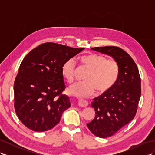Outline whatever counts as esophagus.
Instances as JSON below:
<instances>
[{
	"label": "esophagus",
	"instance_id": "esophagus-1",
	"mask_svg": "<svg viewBox=\"0 0 155 155\" xmlns=\"http://www.w3.org/2000/svg\"><path fill=\"white\" fill-rule=\"evenodd\" d=\"M88 105V102L85 101V100H78V106L81 107H85Z\"/></svg>",
	"mask_w": 155,
	"mask_h": 155
}]
</instances>
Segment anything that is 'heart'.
I'll list each match as a JSON object with an SVG mask.
<instances>
[{"mask_svg":"<svg viewBox=\"0 0 155 155\" xmlns=\"http://www.w3.org/2000/svg\"><path fill=\"white\" fill-rule=\"evenodd\" d=\"M80 61L89 72L85 78V82L76 83L68 88L70 95L87 98L94 94L96 90L104 93L115 85L120 76V66L116 60L107 59L103 55L89 54L81 57ZM75 70L76 64L72 59L63 64L61 74L68 83L74 82Z\"/></svg>","mask_w":155,"mask_h":155,"instance_id":"b5f03b06","label":"heart"}]
</instances>
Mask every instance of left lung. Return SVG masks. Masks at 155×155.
<instances>
[{"instance_id": "left-lung-1", "label": "left lung", "mask_w": 155, "mask_h": 155, "mask_svg": "<svg viewBox=\"0 0 155 155\" xmlns=\"http://www.w3.org/2000/svg\"><path fill=\"white\" fill-rule=\"evenodd\" d=\"M91 50L111 56L120 66L115 85L91 103L96 116L87 125L95 136L104 138L114 134L134 118L141 95V79L137 64L124 50L113 46Z\"/></svg>"}]
</instances>
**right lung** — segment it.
<instances>
[{"label":"right lung","mask_w":155,"mask_h":155,"mask_svg":"<svg viewBox=\"0 0 155 155\" xmlns=\"http://www.w3.org/2000/svg\"><path fill=\"white\" fill-rule=\"evenodd\" d=\"M46 43L28 54L14 83V107L26 127L43 132L59 124L63 112L71 106L65 89L61 67L83 50Z\"/></svg>","instance_id":"add662e5"}]
</instances>
